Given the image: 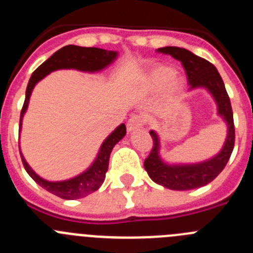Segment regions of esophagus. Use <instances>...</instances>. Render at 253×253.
<instances>
[{
    "instance_id": "obj_1",
    "label": "esophagus",
    "mask_w": 253,
    "mask_h": 253,
    "mask_svg": "<svg viewBox=\"0 0 253 253\" xmlns=\"http://www.w3.org/2000/svg\"><path fill=\"white\" fill-rule=\"evenodd\" d=\"M143 124H144V120H143L142 116L133 115L130 119L128 120V123H126V129H128L129 133H131V131L138 130V129L142 128Z\"/></svg>"
}]
</instances>
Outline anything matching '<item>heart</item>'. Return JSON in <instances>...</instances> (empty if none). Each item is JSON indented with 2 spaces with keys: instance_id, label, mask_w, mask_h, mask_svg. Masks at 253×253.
<instances>
[{
  "instance_id": "obj_1",
  "label": "heart",
  "mask_w": 253,
  "mask_h": 253,
  "mask_svg": "<svg viewBox=\"0 0 253 253\" xmlns=\"http://www.w3.org/2000/svg\"><path fill=\"white\" fill-rule=\"evenodd\" d=\"M144 90L158 91L165 87L167 96L177 95L184 86V80L176 75V69L171 66H158L144 77L142 82Z\"/></svg>"
}]
</instances>
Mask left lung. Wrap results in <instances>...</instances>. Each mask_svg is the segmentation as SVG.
Returning a JSON list of instances; mask_svg holds the SVG:
<instances>
[{
  "mask_svg": "<svg viewBox=\"0 0 253 253\" xmlns=\"http://www.w3.org/2000/svg\"><path fill=\"white\" fill-rule=\"evenodd\" d=\"M158 53L169 54L180 60L185 68L190 91L205 88L213 96L218 107V115L227 124V138L224 146L216 156L199 163H176L169 165L160 156V137L154 130L149 131L153 139V148L144 161V169L149 177L158 185L171 190H191L208 185L223 171L229 161L234 147V123L231 100L225 91L224 82L213 64L190 50L178 46H165L157 49Z\"/></svg>",
  "mask_w": 253,
  "mask_h": 253,
  "instance_id": "obj_1",
  "label": "left lung"
}]
</instances>
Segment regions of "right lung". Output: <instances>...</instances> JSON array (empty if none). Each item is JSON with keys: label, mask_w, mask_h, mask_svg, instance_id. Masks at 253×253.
Returning a JSON list of instances; mask_svg holds the SVG:
<instances>
[{"label": "right lung", "mask_w": 253, "mask_h": 253, "mask_svg": "<svg viewBox=\"0 0 253 253\" xmlns=\"http://www.w3.org/2000/svg\"><path fill=\"white\" fill-rule=\"evenodd\" d=\"M116 58H118V51L105 50V49L93 48V46L92 48H84V46L67 45L55 51L54 54L48 58L43 64H40L35 69L34 73L31 75L30 80H29L25 93V102H24L21 115H20L19 131H21L22 118H24L26 110H28L31 92L34 90L35 84L40 80H43L49 73L58 71V69H77V71H81V72L90 73L100 72V71L106 68L107 66H110ZM125 134H126L125 124H120L104 140L92 165L80 175L64 181L44 180L39 175H37L33 171V169L29 166L24 156H22L21 151H20V154H21V160L26 172L38 185H40L43 189H45L46 191L51 193L53 195H57L62 199H66V200H75V199L84 198V196L93 193L101 186L105 180L107 169H109V158H110L111 151H113L116 143L124 138Z\"/></svg>", "instance_id": "right-lung-1"}]
</instances>
